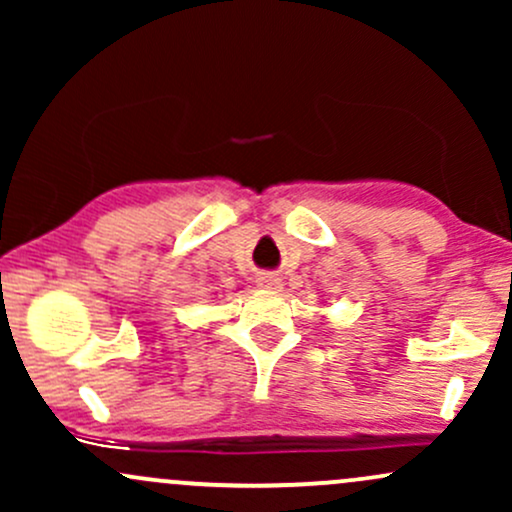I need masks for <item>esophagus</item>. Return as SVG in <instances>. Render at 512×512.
<instances>
[{"label": "esophagus", "mask_w": 512, "mask_h": 512, "mask_svg": "<svg viewBox=\"0 0 512 512\" xmlns=\"http://www.w3.org/2000/svg\"><path fill=\"white\" fill-rule=\"evenodd\" d=\"M257 284H260L262 289L279 291L281 286H284V279H281V276L274 274V272H262L260 276H257Z\"/></svg>", "instance_id": "1"}]
</instances>
